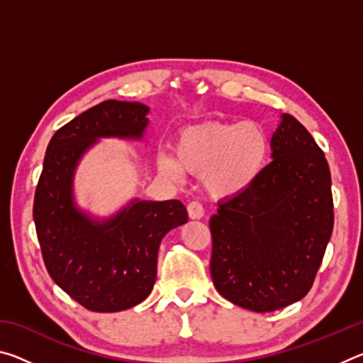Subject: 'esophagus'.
<instances>
[{"mask_svg":"<svg viewBox=\"0 0 363 363\" xmlns=\"http://www.w3.org/2000/svg\"><path fill=\"white\" fill-rule=\"evenodd\" d=\"M187 213L190 219H201L205 216L203 206H201L199 201H192V203L187 205Z\"/></svg>","mask_w":363,"mask_h":363,"instance_id":"1","label":"esophagus"}]
</instances>
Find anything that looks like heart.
Returning a JSON list of instances; mask_svg holds the SVG:
<instances>
[{
	"mask_svg": "<svg viewBox=\"0 0 363 363\" xmlns=\"http://www.w3.org/2000/svg\"><path fill=\"white\" fill-rule=\"evenodd\" d=\"M270 140L259 125L251 121H203L182 128L174 152L157 157L158 171L182 179L186 171L203 174V187L214 199L243 195L262 176L269 162Z\"/></svg>",
	"mask_w": 363,
	"mask_h": 363,
	"instance_id": "b5f03b06",
	"label": "heart"
}]
</instances>
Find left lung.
Masks as SVG:
<instances>
[{"instance_id": "left-lung-1", "label": "left lung", "mask_w": 363, "mask_h": 363, "mask_svg": "<svg viewBox=\"0 0 363 363\" xmlns=\"http://www.w3.org/2000/svg\"><path fill=\"white\" fill-rule=\"evenodd\" d=\"M272 162L210 219L218 293L253 312L284 309L311 290L333 232L331 174L320 147L293 115L270 139Z\"/></svg>"}]
</instances>
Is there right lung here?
<instances>
[{
	"mask_svg": "<svg viewBox=\"0 0 363 363\" xmlns=\"http://www.w3.org/2000/svg\"><path fill=\"white\" fill-rule=\"evenodd\" d=\"M150 108L106 101L54 134L35 194L33 219L51 279L83 307L120 312L149 296L163 237L189 220L179 200L131 199L110 216L78 205L75 174L101 139L143 140Z\"/></svg>",
	"mask_w": 363,
	"mask_h": 363,
	"instance_id": "1",
	"label": "right lung"
}]
</instances>
